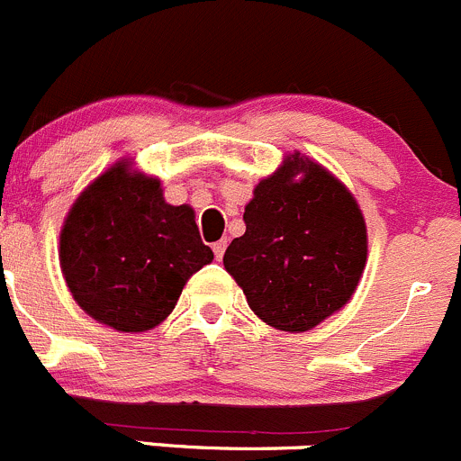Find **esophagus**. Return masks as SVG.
<instances>
[{"label": "esophagus", "mask_w": 461, "mask_h": 461, "mask_svg": "<svg viewBox=\"0 0 461 461\" xmlns=\"http://www.w3.org/2000/svg\"><path fill=\"white\" fill-rule=\"evenodd\" d=\"M225 248H227V239H221V240H216V243L212 245V249H213V254H216V258H218V261H221V258H222V254H225Z\"/></svg>", "instance_id": "1"}]
</instances>
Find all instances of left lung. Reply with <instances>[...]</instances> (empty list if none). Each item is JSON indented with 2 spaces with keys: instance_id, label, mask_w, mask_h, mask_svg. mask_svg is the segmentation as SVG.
I'll return each mask as SVG.
<instances>
[{
  "instance_id": "1",
  "label": "left lung",
  "mask_w": 461,
  "mask_h": 461,
  "mask_svg": "<svg viewBox=\"0 0 461 461\" xmlns=\"http://www.w3.org/2000/svg\"><path fill=\"white\" fill-rule=\"evenodd\" d=\"M245 234L227 248L225 270L266 324L302 333L349 302L367 261V230L354 195L294 153L258 182Z\"/></svg>"
}]
</instances>
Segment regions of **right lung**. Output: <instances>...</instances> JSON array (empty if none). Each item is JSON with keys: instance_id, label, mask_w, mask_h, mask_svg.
<instances>
[{"instance_id": "right-lung-1", "label": "right lung", "mask_w": 461, "mask_h": 461, "mask_svg": "<svg viewBox=\"0 0 461 461\" xmlns=\"http://www.w3.org/2000/svg\"><path fill=\"white\" fill-rule=\"evenodd\" d=\"M194 209L119 162L80 194L60 234V266L87 315L126 333L158 326L194 272L212 263Z\"/></svg>"}]
</instances>
